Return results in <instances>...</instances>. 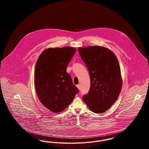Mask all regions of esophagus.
I'll list each match as a JSON object with an SVG mask.
<instances>
[{
	"mask_svg": "<svg viewBox=\"0 0 149 149\" xmlns=\"http://www.w3.org/2000/svg\"><path fill=\"white\" fill-rule=\"evenodd\" d=\"M77 88H78V89H79V90L81 89V86H80V84H78V85H77Z\"/></svg>",
	"mask_w": 149,
	"mask_h": 149,
	"instance_id": "esophagus-1",
	"label": "esophagus"
}]
</instances>
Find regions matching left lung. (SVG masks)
Wrapping results in <instances>:
<instances>
[{"instance_id": "8db88e82", "label": "left lung", "mask_w": 149, "mask_h": 149, "mask_svg": "<svg viewBox=\"0 0 149 149\" xmlns=\"http://www.w3.org/2000/svg\"><path fill=\"white\" fill-rule=\"evenodd\" d=\"M78 51L91 79L89 91L83 100L93 112H104L116 101L121 91L118 61L113 52L102 46L80 47Z\"/></svg>"}]
</instances>
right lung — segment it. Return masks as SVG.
<instances>
[{
    "mask_svg": "<svg viewBox=\"0 0 149 149\" xmlns=\"http://www.w3.org/2000/svg\"><path fill=\"white\" fill-rule=\"evenodd\" d=\"M76 49L70 47L44 50L36 62V91L44 106L54 113L69 106L79 93L66 68Z\"/></svg>",
    "mask_w": 149,
    "mask_h": 149,
    "instance_id": "obj_1",
    "label": "right lung"
}]
</instances>
